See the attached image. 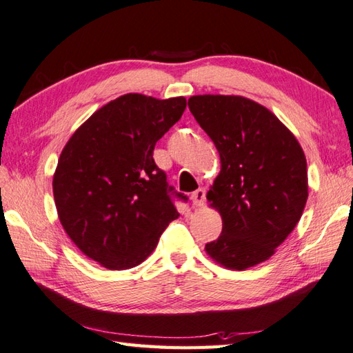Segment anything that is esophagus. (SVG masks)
Here are the masks:
<instances>
[{"instance_id": "obj_1", "label": "esophagus", "mask_w": 353, "mask_h": 353, "mask_svg": "<svg viewBox=\"0 0 353 353\" xmlns=\"http://www.w3.org/2000/svg\"><path fill=\"white\" fill-rule=\"evenodd\" d=\"M192 203H193V205L195 207H201L204 204V201H205V189H203V187H201V189H198V190H195L192 193Z\"/></svg>"}]
</instances>
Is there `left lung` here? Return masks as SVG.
Instances as JSON below:
<instances>
[{
  "label": "left lung",
  "instance_id": "1",
  "mask_svg": "<svg viewBox=\"0 0 353 353\" xmlns=\"http://www.w3.org/2000/svg\"><path fill=\"white\" fill-rule=\"evenodd\" d=\"M189 110L221 157L207 193L222 233L207 254L228 270L265 262L300 221L307 170L296 137L267 108L241 96H193Z\"/></svg>",
  "mask_w": 353,
  "mask_h": 353
}]
</instances>
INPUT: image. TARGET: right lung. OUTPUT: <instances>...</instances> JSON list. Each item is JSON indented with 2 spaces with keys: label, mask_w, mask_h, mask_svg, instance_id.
I'll return each instance as SVG.
<instances>
[{
  "label": "right lung",
  "mask_w": 353,
  "mask_h": 353,
  "mask_svg": "<svg viewBox=\"0 0 353 353\" xmlns=\"http://www.w3.org/2000/svg\"><path fill=\"white\" fill-rule=\"evenodd\" d=\"M185 99L125 94L100 108L71 135L57 161L53 195L77 248L108 270H128L155 250L179 213L154 161L155 143L181 119Z\"/></svg>",
  "instance_id": "1"
}]
</instances>
